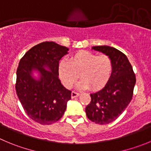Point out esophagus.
Instances as JSON below:
<instances>
[{
    "label": "esophagus",
    "instance_id": "1",
    "mask_svg": "<svg viewBox=\"0 0 151 151\" xmlns=\"http://www.w3.org/2000/svg\"><path fill=\"white\" fill-rule=\"evenodd\" d=\"M79 95H80V93L76 92V91H74L71 92V98H77V97H78Z\"/></svg>",
    "mask_w": 151,
    "mask_h": 151
}]
</instances>
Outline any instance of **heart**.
<instances>
[{
	"label": "heart",
	"instance_id": "heart-1",
	"mask_svg": "<svg viewBox=\"0 0 151 151\" xmlns=\"http://www.w3.org/2000/svg\"><path fill=\"white\" fill-rule=\"evenodd\" d=\"M59 75L66 88H71L79 75L82 78L77 84L79 89L102 88L112 75L113 64L110 57L86 50H80L73 55L69 63L61 61L59 64Z\"/></svg>",
	"mask_w": 151,
	"mask_h": 151
}]
</instances>
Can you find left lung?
Masks as SVG:
<instances>
[{"label": "left lung", "instance_id": "1", "mask_svg": "<svg viewBox=\"0 0 151 151\" xmlns=\"http://www.w3.org/2000/svg\"><path fill=\"white\" fill-rule=\"evenodd\" d=\"M92 49L109 56L113 70L105 86L90 95L91 100L86 107V113L91 122L106 124L118 118L131 101L136 76L126 55L118 49L106 45Z\"/></svg>", "mask_w": 151, "mask_h": 151}]
</instances>
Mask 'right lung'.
Wrapping results in <instances>:
<instances>
[{"label":"right lung","instance_id":"add662e5","mask_svg":"<svg viewBox=\"0 0 151 151\" xmlns=\"http://www.w3.org/2000/svg\"><path fill=\"white\" fill-rule=\"evenodd\" d=\"M69 49L53 42H44L29 49L21 59L16 71L15 90L27 115L44 125L59 121L71 91L59 79V62ZM33 71L40 74L33 77Z\"/></svg>","mask_w":151,"mask_h":151}]
</instances>
